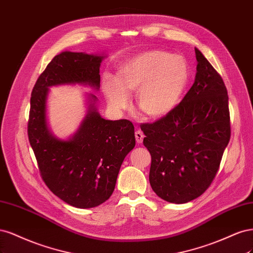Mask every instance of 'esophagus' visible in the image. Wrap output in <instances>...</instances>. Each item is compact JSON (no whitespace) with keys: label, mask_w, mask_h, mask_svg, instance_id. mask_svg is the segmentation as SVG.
<instances>
[{"label":"esophagus","mask_w":253,"mask_h":253,"mask_svg":"<svg viewBox=\"0 0 253 253\" xmlns=\"http://www.w3.org/2000/svg\"><path fill=\"white\" fill-rule=\"evenodd\" d=\"M134 135H135V141H136V143H137V144H141V143L143 142V138H144L143 132L141 131V130H136Z\"/></svg>","instance_id":"34e87169"}]
</instances>
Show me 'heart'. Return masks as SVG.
Listing matches in <instances>:
<instances>
[{
  "label": "heart",
  "instance_id": "b5f03b06",
  "mask_svg": "<svg viewBox=\"0 0 253 253\" xmlns=\"http://www.w3.org/2000/svg\"><path fill=\"white\" fill-rule=\"evenodd\" d=\"M189 80L188 64L182 55L150 50L124 62L117 77L106 75L103 89L109 105L124 110L130 104L127 92H136V106L145 116H167L180 102Z\"/></svg>",
  "mask_w": 253,
  "mask_h": 253
}]
</instances>
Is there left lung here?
<instances>
[{"label":"left lung","instance_id":"left-lung-1","mask_svg":"<svg viewBox=\"0 0 253 253\" xmlns=\"http://www.w3.org/2000/svg\"><path fill=\"white\" fill-rule=\"evenodd\" d=\"M195 56L194 83L182 102L164 118L141 126L151 154V188L174 204L190 202L207 190L230 140L223 79L198 48Z\"/></svg>","mask_w":253,"mask_h":253}]
</instances>
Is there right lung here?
Returning <instances> with one entry per match:
<instances>
[{
    "mask_svg": "<svg viewBox=\"0 0 253 253\" xmlns=\"http://www.w3.org/2000/svg\"><path fill=\"white\" fill-rule=\"evenodd\" d=\"M104 54L64 51L55 55L32 89L28 138L43 181L52 193L77 208H92L115 190L125 157L135 146L128 120L109 121L96 110V96L87 94V113L68 140L53 135L47 124L49 87L80 84L100 89Z\"/></svg>",
    "mask_w": 253,
    "mask_h": 253,
    "instance_id": "1",
    "label": "right lung"
}]
</instances>
